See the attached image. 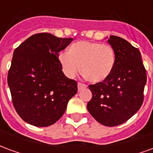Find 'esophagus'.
<instances>
[{"label":"esophagus","instance_id":"esophagus-1","mask_svg":"<svg viewBox=\"0 0 153 153\" xmlns=\"http://www.w3.org/2000/svg\"><path fill=\"white\" fill-rule=\"evenodd\" d=\"M87 87L86 84H84V83H78V90L79 91H81L82 89L83 88H85Z\"/></svg>","mask_w":153,"mask_h":153}]
</instances>
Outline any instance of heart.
<instances>
[{
    "label": "heart",
    "mask_w": 153,
    "mask_h": 153,
    "mask_svg": "<svg viewBox=\"0 0 153 153\" xmlns=\"http://www.w3.org/2000/svg\"><path fill=\"white\" fill-rule=\"evenodd\" d=\"M64 74L73 79L80 71L93 83H102L109 78L116 64L115 50L110 45L94 42H78L70 46L69 51L59 56Z\"/></svg>",
    "instance_id": "1"
}]
</instances>
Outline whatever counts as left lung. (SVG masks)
<instances>
[{"label":"left lung","instance_id":"8db88e82","mask_svg":"<svg viewBox=\"0 0 153 153\" xmlns=\"http://www.w3.org/2000/svg\"><path fill=\"white\" fill-rule=\"evenodd\" d=\"M116 64L111 75L88 86L92 99L87 108L93 118L106 126L121 125L141 107L147 74L140 51L125 39L110 36Z\"/></svg>","mask_w":153,"mask_h":153}]
</instances>
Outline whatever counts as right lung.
<instances>
[{"label":"right lung","mask_w":153,"mask_h":153,"mask_svg":"<svg viewBox=\"0 0 153 153\" xmlns=\"http://www.w3.org/2000/svg\"><path fill=\"white\" fill-rule=\"evenodd\" d=\"M72 41L37 33L14 51L7 81L14 107L25 122L37 127L53 125L76 94L77 82L64 74L58 59Z\"/></svg>","instance_id":"right-lung-1"}]
</instances>
